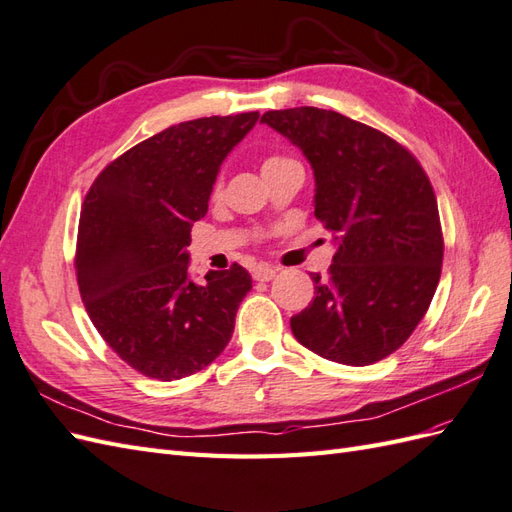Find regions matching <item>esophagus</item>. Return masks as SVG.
Returning <instances> with one entry per match:
<instances>
[{"label": "esophagus", "mask_w": 512, "mask_h": 512, "mask_svg": "<svg viewBox=\"0 0 512 512\" xmlns=\"http://www.w3.org/2000/svg\"><path fill=\"white\" fill-rule=\"evenodd\" d=\"M278 271H280L278 267L258 265V267L252 271V276H254V280H258V282H269V280L276 278V273H278Z\"/></svg>", "instance_id": "esophagus-1"}]
</instances>
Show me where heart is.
Listing matches in <instances>:
<instances>
[{
    "label": "heart",
    "instance_id": "b5f03b06",
    "mask_svg": "<svg viewBox=\"0 0 512 512\" xmlns=\"http://www.w3.org/2000/svg\"><path fill=\"white\" fill-rule=\"evenodd\" d=\"M289 158H282V156H269L265 162H263V171L265 169H269V167H276V165H280V162H286ZM215 195H219V184L215 186Z\"/></svg>",
    "mask_w": 512,
    "mask_h": 512
}]
</instances>
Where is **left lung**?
<instances>
[{
	"label": "left lung",
	"instance_id": "obj_1",
	"mask_svg": "<svg viewBox=\"0 0 512 512\" xmlns=\"http://www.w3.org/2000/svg\"><path fill=\"white\" fill-rule=\"evenodd\" d=\"M302 149L315 173V217L332 232L328 278L291 317L321 358L365 367L402 347L441 278L443 234L432 184L391 136L334 110H269L260 119Z\"/></svg>",
	"mask_w": 512,
	"mask_h": 512
}]
</instances>
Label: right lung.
Segmentation results:
<instances>
[{
  "label": "right lung",
  "mask_w": 512,
  "mask_h": 512,
  "mask_svg": "<svg viewBox=\"0 0 512 512\" xmlns=\"http://www.w3.org/2000/svg\"><path fill=\"white\" fill-rule=\"evenodd\" d=\"M258 112L178 123L134 145L84 197L76 271L93 326L123 363L171 382L226 350L252 276L232 265L189 276L191 228L208 210L221 162Z\"/></svg>",
  "instance_id": "right-lung-1"
}]
</instances>
